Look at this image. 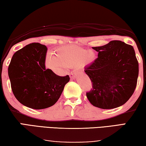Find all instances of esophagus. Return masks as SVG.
<instances>
[{
	"label": "esophagus",
	"instance_id": "esophagus-1",
	"mask_svg": "<svg viewBox=\"0 0 146 146\" xmlns=\"http://www.w3.org/2000/svg\"><path fill=\"white\" fill-rule=\"evenodd\" d=\"M76 74H76V72H71L69 74V76H70V78H74L76 76Z\"/></svg>",
	"mask_w": 146,
	"mask_h": 146
}]
</instances>
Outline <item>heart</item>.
<instances>
[{"label": "heart", "mask_w": 146, "mask_h": 146, "mask_svg": "<svg viewBox=\"0 0 146 146\" xmlns=\"http://www.w3.org/2000/svg\"><path fill=\"white\" fill-rule=\"evenodd\" d=\"M57 55H47L46 65L56 72H61L66 67H76L89 63L95 59V53L93 51L75 46H68L56 50Z\"/></svg>", "instance_id": "heart-1"}]
</instances>
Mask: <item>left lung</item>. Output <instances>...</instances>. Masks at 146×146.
Instances as JSON below:
<instances>
[{
	"label": "left lung",
	"instance_id": "obj_1",
	"mask_svg": "<svg viewBox=\"0 0 146 146\" xmlns=\"http://www.w3.org/2000/svg\"><path fill=\"white\" fill-rule=\"evenodd\" d=\"M98 57L85 68L92 82L86 93L92 104L102 109H112L126 103L135 90L138 62L133 47L119 40L93 47Z\"/></svg>",
	"mask_w": 146,
	"mask_h": 146
}]
</instances>
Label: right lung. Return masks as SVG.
<instances>
[{
    "label": "right lung",
    "mask_w": 146,
    "mask_h": 146,
    "mask_svg": "<svg viewBox=\"0 0 146 146\" xmlns=\"http://www.w3.org/2000/svg\"><path fill=\"white\" fill-rule=\"evenodd\" d=\"M48 48L40 43L27 45L17 51L8 66V76L15 97L27 107L41 110L54 105L69 82L46 68Z\"/></svg>",
    "instance_id": "1"
}]
</instances>
